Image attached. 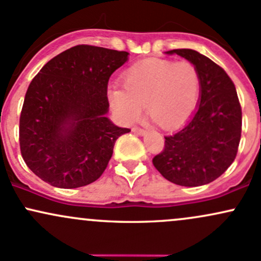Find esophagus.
<instances>
[{
	"label": "esophagus",
	"instance_id": "obj_1",
	"mask_svg": "<svg viewBox=\"0 0 261 261\" xmlns=\"http://www.w3.org/2000/svg\"><path fill=\"white\" fill-rule=\"evenodd\" d=\"M132 132L136 134H139V136H144L145 134V130L142 129V128H139V127H133L132 128Z\"/></svg>",
	"mask_w": 261,
	"mask_h": 261
}]
</instances>
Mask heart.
Segmentation results:
<instances>
[{"label": "heart", "mask_w": 261, "mask_h": 261, "mask_svg": "<svg viewBox=\"0 0 261 261\" xmlns=\"http://www.w3.org/2000/svg\"><path fill=\"white\" fill-rule=\"evenodd\" d=\"M123 87L109 88V99L120 118L133 122L145 105L148 114L162 128L172 129L194 109L200 77L197 67L190 62L150 58L125 71Z\"/></svg>", "instance_id": "1"}]
</instances>
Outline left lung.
<instances>
[{"instance_id": "left-lung-1", "label": "left lung", "mask_w": 261, "mask_h": 261, "mask_svg": "<svg viewBox=\"0 0 261 261\" xmlns=\"http://www.w3.org/2000/svg\"><path fill=\"white\" fill-rule=\"evenodd\" d=\"M194 64L200 77L197 111L181 129L165 136L153 165L167 180L199 187L215 180L234 162L242 137V107L226 72L194 49L168 51Z\"/></svg>"}]
</instances>
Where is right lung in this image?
Returning <instances> with one entry per match:
<instances>
[{
  "mask_svg": "<svg viewBox=\"0 0 261 261\" xmlns=\"http://www.w3.org/2000/svg\"><path fill=\"white\" fill-rule=\"evenodd\" d=\"M128 55L78 44L48 61L30 83L19 117V148L42 180L72 189L103 174L114 143L130 132L106 117L109 77Z\"/></svg>",
  "mask_w": 261,
  "mask_h": 261,
  "instance_id": "add662e5",
  "label": "right lung"
}]
</instances>
